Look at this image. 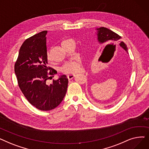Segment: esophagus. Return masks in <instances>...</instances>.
I'll return each instance as SVG.
<instances>
[{
	"label": "esophagus",
	"mask_w": 149,
	"mask_h": 149,
	"mask_svg": "<svg viewBox=\"0 0 149 149\" xmlns=\"http://www.w3.org/2000/svg\"><path fill=\"white\" fill-rule=\"evenodd\" d=\"M75 76V74H69V75L67 76V77H68V79L69 80H72V79H74Z\"/></svg>",
	"instance_id": "obj_1"
}]
</instances>
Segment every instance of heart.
Returning a JSON list of instances; mask_svg holds the SVG:
<instances>
[{
	"label": "heart",
	"mask_w": 149,
	"mask_h": 149,
	"mask_svg": "<svg viewBox=\"0 0 149 149\" xmlns=\"http://www.w3.org/2000/svg\"><path fill=\"white\" fill-rule=\"evenodd\" d=\"M71 42L72 41L71 40H69V39H64V40H63L61 42V45L62 46V47L65 48L67 44H68L69 43ZM46 59L48 61H50L51 60V55L49 52L47 53ZM81 61L78 60L74 61H69V62L66 63L61 68L60 70L62 72L66 73V74L75 73L79 71L81 68Z\"/></svg>",
	"instance_id": "b5f03b06"
}]
</instances>
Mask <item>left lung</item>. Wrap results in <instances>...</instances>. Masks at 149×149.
<instances>
[{
	"label": "left lung",
	"instance_id": "obj_1",
	"mask_svg": "<svg viewBox=\"0 0 149 149\" xmlns=\"http://www.w3.org/2000/svg\"><path fill=\"white\" fill-rule=\"evenodd\" d=\"M96 32L95 34L97 36V40L100 45H104L106 43H116L120 42V39L121 37L113 32L112 31L108 28L104 27H100L95 29ZM119 45L121 48L128 54L127 47L124 43V42L121 41L120 42ZM108 106L107 107H109Z\"/></svg>",
	"mask_w": 149,
	"mask_h": 149
}]
</instances>
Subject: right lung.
I'll return each mask as SVG.
<instances>
[{
	"label": "right lung",
	"instance_id": "obj_1",
	"mask_svg": "<svg viewBox=\"0 0 149 149\" xmlns=\"http://www.w3.org/2000/svg\"><path fill=\"white\" fill-rule=\"evenodd\" d=\"M43 31L29 37L21 46L14 66L19 86L29 102L39 110L57 107L63 100L68 88L66 75H59L51 84L47 80L57 74L47 66L46 34Z\"/></svg>",
	"mask_w": 149,
	"mask_h": 149
}]
</instances>
